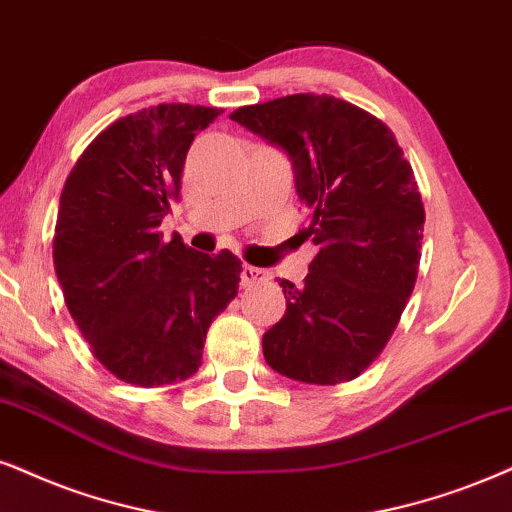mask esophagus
Returning a JSON list of instances; mask_svg holds the SVG:
<instances>
[{
	"label": "esophagus",
	"instance_id": "34e87169",
	"mask_svg": "<svg viewBox=\"0 0 512 512\" xmlns=\"http://www.w3.org/2000/svg\"><path fill=\"white\" fill-rule=\"evenodd\" d=\"M264 281H269V271H264L260 267H250V264H243V269H241L243 286H255V283H264Z\"/></svg>",
	"mask_w": 512,
	"mask_h": 512
}]
</instances>
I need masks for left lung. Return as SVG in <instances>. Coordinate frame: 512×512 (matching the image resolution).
<instances>
[{
	"label": "left lung",
	"instance_id": "obj_1",
	"mask_svg": "<svg viewBox=\"0 0 512 512\" xmlns=\"http://www.w3.org/2000/svg\"><path fill=\"white\" fill-rule=\"evenodd\" d=\"M231 120L288 155L316 245L304 286L278 278L286 314L262 338L267 364L309 385L357 378L383 352L413 293L425 210L394 134L335 96L293 94Z\"/></svg>",
	"mask_w": 512,
	"mask_h": 512
}]
</instances>
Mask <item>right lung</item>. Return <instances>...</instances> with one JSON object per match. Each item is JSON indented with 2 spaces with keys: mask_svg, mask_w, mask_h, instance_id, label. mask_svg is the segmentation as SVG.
Segmentation results:
<instances>
[{
  "mask_svg": "<svg viewBox=\"0 0 512 512\" xmlns=\"http://www.w3.org/2000/svg\"><path fill=\"white\" fill-rule=\"evenodd\" d=\"M219 113L160 103L127 115L87 146L63 186L58 283L94 357L125 383L191 378L212 319L238 293L236 255H205L160 234L193 137Z\"/></svg>",
  "mask_w": 512,
  "mask_h": 512,
  "instance_id": "obj_1",
  "label": "right lung"
}]
</instances>
